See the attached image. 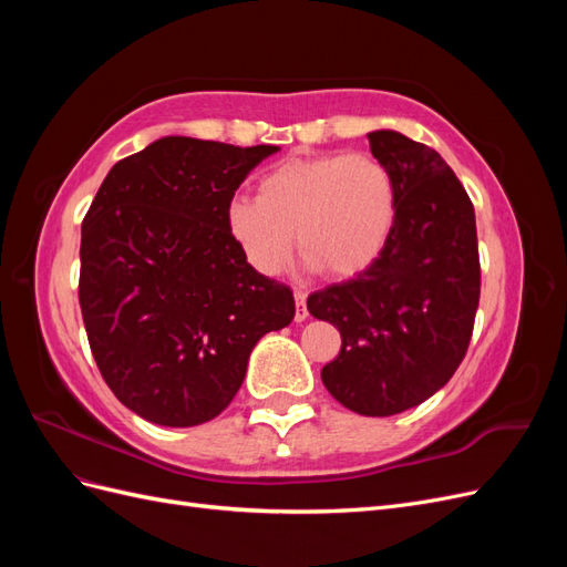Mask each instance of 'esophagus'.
I'll use <instances>...</instances> for the list:
<instances>
[{"instance_id": "esophagus-1", "label": "esophagus", "mask_w": 567, "mask_h": 567, "mask_svg": "<svg viewBox=\"0 0 567 567\" xmlns=\"http://www.w3.org/2000/svg\"><path fill=\"white\" fill-rule=\"evenodd\" d=\"M296 321H305L307 317H310V312H307V296L305 290H296Z\"/></svg>"}]
</instances>
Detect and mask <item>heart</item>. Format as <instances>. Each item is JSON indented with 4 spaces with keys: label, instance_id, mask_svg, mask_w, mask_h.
I'll return each instance as SVG.
<instances>
[{
    "label": "heart",
    "instance_id": "b5f03b06",
    "mask_svg": "<svg viewBox=\"0 0 567 567\" xmlns=\"http://www.w3.org/2000/svg\"><path fill=\"white\" fill-rule=\"evenodd\" d=\"M225 217L231 241L262 277L286 269L298 238L307 269L352 279L390 244L398 186L371 153L290 158L260 179L257 198L234 196Z\"/></svg>",
    "mask_w": 567,
    "mask_h": 567
}]
</instances>
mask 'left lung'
Returning <instances> with one entry per match:
<instances>
[{"label": "left lung", "instance_id": "left-lung-1", "mask_svg": "<svg viewBox=\"0 0 567 567\" xmlns=\"http://www.w3.org/2000/svg\"><path fill=\"white\" fill-rule=\"evenodd\" d=\"M398 186V221L383 255L354 279L307 298L342 346L321 381L362 416H392L447 383L468 350L480 300L473 203L452 167L394 130L369 132Z\"/></svg>", "mask_w": 567, "mask_h": 567}]
</instances>
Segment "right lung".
<instances>
[{
    "instance_id": "obj_1",
    "label": "right lung",
    "mask_w": 567,
    "mask_h": 567,
    "mask_svg": "<svg viewBox=\"0 0 567 567\" xmlns=\"http://www.w3.org/2000/svg\"><path fill=\"white\" fill-rule=\"evenodd\" d=\"M277 151L163 136L99 186L82 221L80 310L101 375L136 416L167 427L215 419L255 342L293 321V290L246 262L225 217Z\"/></svg>"
}]
</instances>
